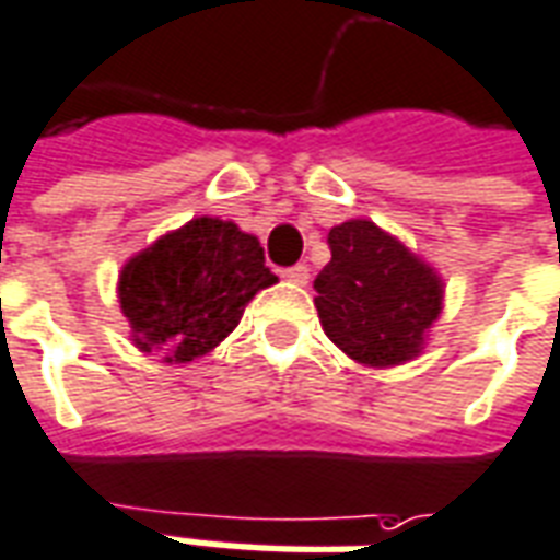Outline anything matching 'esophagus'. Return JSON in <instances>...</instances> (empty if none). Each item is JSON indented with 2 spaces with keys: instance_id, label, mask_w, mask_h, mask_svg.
Here are the masks:
<instances>
[{
  "instance_id": "1",
  "label": "esophagus",
  "mask_w": 560,
  "mask_h": 560,
  "mask_svg": "<svg viewBox=\"0 0 560 560\" xmlns=\"http://www.w3.org/2000/svg\"><path fill=\"white\" fill-rule=\"evenodd\" d=\"M283 277L289 280V283L304 285L310 280V268L307 265H292V268H283Z\"/></svg>"
}]
</instances>
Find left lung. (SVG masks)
Returning a JSON list of instances; mask_svg holds the SVG:
<instances>
[{
	"label": "left lung",
	"instance_id": "obj_1",
	"mask_svg": "<svg viewBox=\"0 0 560 560\" xmlns=\"http://www.w3.org/2000/svg\"><path fill=\"white\" fill-rule=\"evenodd\" d=\"M328 247L330 262L313 280L325 334L361 364L415 358L442 310L435 271L370 220L334 226Z\"/></svg>",
	"mask_w": 560,
	"mask_h": 560
}]
</instances>
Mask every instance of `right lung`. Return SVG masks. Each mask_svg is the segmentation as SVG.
<instances>
[{
	"mask_svg": "<svg viewBox=\"0 0 560 560\" xmlns=\"http://www.w3.org/2000/svg\"><path fill=\"white\" fill-rule=\"evenodd\" d=\"M271 283L259 241L230 220L196 218L125 265L118 301L142 352L185 364L211 352Z\"/></svg>",
	"mask_w": 560,
	"mask_h": 560,
	"instance_id": "right-lung-1",
	"label": "right lung"
}]
</instances>
